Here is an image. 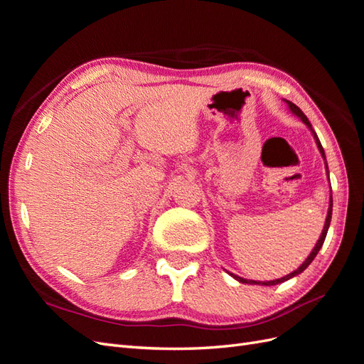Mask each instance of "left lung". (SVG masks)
<instances>
[{
    "label": "left lung",
    "instance_id": "1",
    "mask_svg": "<svg viewBox=\"0 0 364 364\" xmlns=\"http://www.w3.org/2000/svg\"><path fill=\"white\" fill-rule=\"evenodd\" d=\"M287 102V105H289V107H290V111L293 112V114H296L297 117H299L301 119H302V123H305L306 126H308V129H310L311 132H313V135H314V139H316V144H317V147H318V150H321V153H322V156H323V159H325V151H323V147H322V144H321V141H318V138H317V135H316V132H314V129L311 127V123L310 121H308V118L305 117V114L301 111L299 107H297L294 103H291V102H289V100H285ZM331 214H333V200L329 202V209H328V215H326V222H325V226H323V230H322V235H321V238H318V241H317V245H316V247L313 249V252L310 253V257H308L305 261H304V264L302 266L297 269V270H294L293 273H290V274H287V277H284V278H281V279H274V281H267V282H261V281H247V279H243V278H238V277H232L235 278V279H238L240 282H245V284H258V285H277V284H279V282H284V281H287V279H290V278H293V277H296V274H299L301 272H304L308 266H310V262L314 259V257L317 255V252L321 250V247H322V245H323V241H325V237H326V232H328V228H329V223H331Z\"/></svg>",
    "mask_w": 364,
    "mask_h": 364
}]
</instances>
